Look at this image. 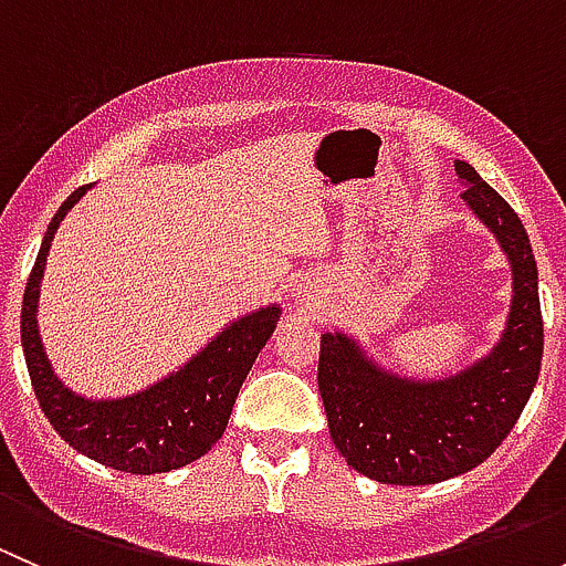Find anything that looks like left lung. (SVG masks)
Returning <instances> with one entry per match:
<instances>
[{
    "label": "left lung",
    "mask_w": 566,
    "mask_h": 566,
    "mask_svg": "<svg viewBox=\"0 0 566 566\" xmlns=\"http://www.w3.org/2000/svg\"><path fill=\"white\" fill-rule=\"evenodd\" d=\"M462 202L495 235L512 268V306L499 345L441 380L399 378L353 336H319L317 386L334 447L347 465L384 484L460 476L501 447L521 419L542 364L536 262L526 227L495 188L454 161Z\"/></svg>",
    "instance_id": "1"
}]
</instances>
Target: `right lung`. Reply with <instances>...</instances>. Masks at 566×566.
Segmentation results:
<instances>
[{
	"mask_svg": "<svg viewBox=\"0 0 566 566\" xmlns=\"http://www.w3.org/2000/svg\"><path fill=\"white\" fill-rule=\"evenodd\" d=\"M93 186L62 202L40 243L21 306V345L35 397L62 441L84 458L125 473H167L210 452L224 436L232 405L251 364L271 339L282 315L276 304L249 312L213 336L191 361L158 384L119 399H87L71 391L51 369L38 331V298L45 256L67 210Z\"/></svg>",
	"mask_w": 566,
	"mask_h": 566,
	"instance_id": "add662e5",
	"label": "right lung"
}]
</instances>
